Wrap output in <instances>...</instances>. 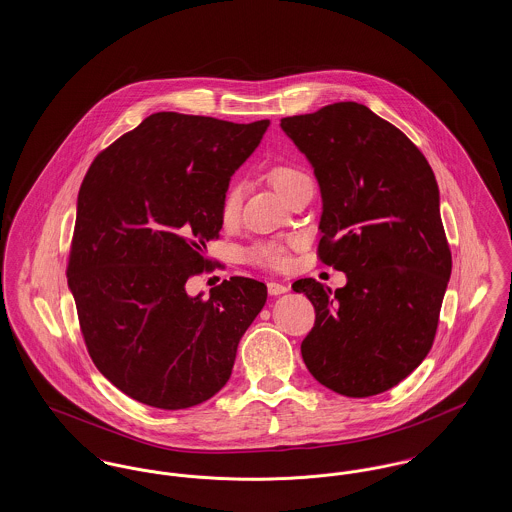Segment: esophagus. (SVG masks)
<instances>
[{
	"mask_svg": "<svg viewBox=\"0 0 512 512\" xmlns=\"http://www.w3.org/2000/svg\"><path fill=\"white\" fill-rule=\"evenodd\" d=\"M267 288L270 295H282V293H286L290 290L286 284H280V282H274V280L268 282Z\"/></svg>",
	"mask_w": 512,
	"mask_h": 512,
	"instance_id": "1",
	"label": "esophagus"
}]
</instances>
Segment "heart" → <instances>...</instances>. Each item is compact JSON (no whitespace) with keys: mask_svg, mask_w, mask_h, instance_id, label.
Returning <instances> with one entry per match:
<instances>
[{"mask_svg":"<svg viewBox=\"0 0 512 512\" xmlns=\"http://www.w3.org/2000/svg\"><path fill=\"white\" fill-rule=\"evenodd\" d=\"M268 178L272 186L284 195L290 188H293L297 182L305 180L307 176L292 165H276L268 171ZM242 199H244V188L242 184L234 182L228 186V190L222 195L220 203V219L224 222H234L240 215L242 209ZM251 261L257 265H263L268 268H284L290 263V253L288 245L284 244H265L257 245L251 251Z\"/></svg>","mask_w":512,"mask_h":512,"instance_id":"1","label":"heart"}]
</instances>
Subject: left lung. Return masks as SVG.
<instances>
[{"instance_id":"left-lung-1","label":"left lung","mask_w":512,"mask_h":512,"mask_svg":"<svg viewBox=\"0 0 512 512\" xmlns=\"http://www.w3.org/2000/svg\"><path fill=\"white\" fill-rule=\"evenodd\" d=\"M280 126L320 186L318 259L347 276L336 292L315 278L293 282L317 313L303 361L341 395L388 391L432 349L451 276L434 171L399 128L355 101Z\"/></svg>"}]
</instances>
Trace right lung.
I'll return each mask as SVG.
<instances>
[{
    "mask_svg": "<svg viewBox=\"0 0 512 512\" xmlns=\"http://www.w3.org/2000/svg\"><path fill=\"white\" fill-rule=\"evenodd\" d=\"M268 121L153 113L103 149L76 203L67 280L99 372L128 397L188 409L228 382L267 286L232 276L209 299L186 282L209 267L230 176Z\"/></svg>",
    "mask_w": 512,
    "mask_h": 512,
    "instance_id": "obj_1",
    "label": "right lung"
}]
</instances>
